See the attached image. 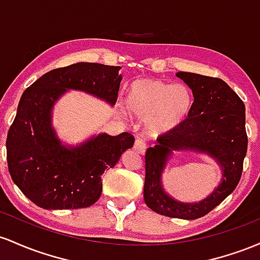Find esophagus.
<instances>
[{"mask_svg":"<svg viewBox=\"0 0 260 260\" xmlns=\"http://www.w3.org/2000/svg\"><path fill=\"white\" fill-rule=\"evenodd\" d=\"M146 142L144 141L142 139H138L135 141V144H134V150H135V152H138L140 154H144L146 152Z\"/></svg>","mask_w":260,"mask_h":260,"instance_id":"obj_1","label":"esophagus"}]
</instances>
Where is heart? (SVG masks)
Returning a JSON list of instances; mask_svg holds the SVG:
<instances>
[{
  "label": "heart",
  "mask_w": 260,
  "mask_h": 260,
  "mask_svg": "<svg viewBox=\"0 0 260 260\" xmlns=\"http://www.w3.org/2000/svg\"><path fill=\"white\" fill-rule=\"evenodd\" d=\"M127 110L146 120L152 136L173 133L184 124L194 106L193 92L184 84H171L153 78H139L127 87Z\"/></svg>",
  "instance_id": "1"
}]
</instances>
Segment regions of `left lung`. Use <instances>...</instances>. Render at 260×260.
Masks as SVG:
<instances>
[{
  "label": "left lung",
  "mask_w": 260,
  "mask_h": 260,
  "mask_svg": "<svg viewBox=\"0 0 260 260\" xmlns=\"http://www.w3.org/2000/svg\"><path fill=\"white\" fill-rule=\"evenodd\" d=\"M194 95V106L184 124L173 133L161 135L157 145L145 154L146 205L168 217L195 220L205 216L229 197L240 183L247 153L246 107L221 78L191 72H177ZM176 150H194L212 156L221 167L217 188L199 203H182L165 193L161 173Z\"/></svg>",
  "instance_id": "obj_1"
}]
</instances>
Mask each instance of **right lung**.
Instances as JSON below:
<instances>
[{"label": "right lung", "instance_id": "1", "mask_svg": "<svg viewBox=\"0 0 260 260\" xmlns=\"http://www.w3.org/2000/svg\"><path fill=\"white\" fill-rule=\"evenodd\" d=\"M120 66L93 62L51 70L20 97L6 148L11 177L23 194L39 208H88L103 189L102 174L113 168L134 145V136L99 134L77 146H65L51 124L55 103L69 89L82 91L114 106Z\"/></svg>", "mask_w": 260, "mask_h": 260}]
</instances>
